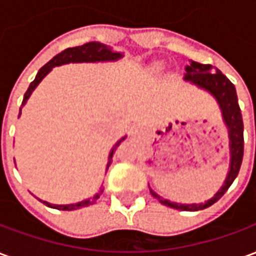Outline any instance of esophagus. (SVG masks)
I'll return each mask as SVG.
<instances>
[{
    "instance_id": "obj_1",
    "label": "esophagus",
    "mask_w": 256,
    "mask_h": 256,
    "mask_svg": "<svg viewBox=\"0 0 256 256\" xmlns=\"http://www.w3.org/2000/svg\"><path fill=\"white\" fill-rule=\"evenodd\" d=\"M138 133V128H136V126H133V128H132V130H130V134H137Z\"/></svg>"
}]
</instances>
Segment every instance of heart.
Returning a JSON list of instances; mask_svg holds the SVG:
<instances>
[{"label":"heart","instance_id":"heart-1","mask_svg":"<svg viewBox=\"0 0 256 256\" xmlns=\"http://www.w3.org/2000/svg\"><path fill=\"white\" fill-rule=\"evenodd\" d=\"M156 67H158V66H156Z\"/></svg>","mask_w":256,"mask_h":256}]
</instances>
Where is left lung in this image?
Listing matches in <instances>:
<instances>
[{"label":"left lung","mask_w":256,"mask_h":256,"mask_svg":"<svg viewBox=\"0 0 256 256\" xmlns=\"http://www.w3.org/2000/svg\"><path fill=\"white\" fill-rule=\"evenodd\" d=\"M185 76L184 80L196 84L200 89L208 92L214 97L216 102L220 104L222 118L225 122L228 132H229V150H230V163H229V172L226 176L224 185L220 186L218 192L215 193L214 198L207 200L206 203L198 204H181L172 203L166 198H160L158 193L150 189L152 196L156 198L162 204L172 208L181 210V211H198L212 206L215 202H218L225 192L229 189L233 181L236 180L237 174L240 172V166L242 162V154H244V126H242V118L238 101H237L236 89L234 84L226 78L220 70L214 68L211 64H200L198 62H190L189 66L185 67Z\"/></svg>","instance_id":"left-lung-1"}]
</instances>
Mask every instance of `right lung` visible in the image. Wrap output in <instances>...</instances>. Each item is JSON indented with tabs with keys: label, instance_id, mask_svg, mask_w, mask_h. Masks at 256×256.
Here are the masks:
<instances>
[{
	"label": "right lung",
	"instance_id": "1",
	"mask_svg": "<svg viewBox=\"0 0 256 256\" xmlns=\"http://www.w3.org/2000/svg\"><path fill=\"white\" fill-rule=\"evenodd\" d=\"M120 58H123L122 53L119 52H114L111 48L106 46V45H102L100 42H88V44H84V45H80V46H75V48H68L66 50H63L62 53H58L56 54L54 58L50 60V62H48L44 67L38 71L36 74V79L32 80L28 86V89L24 93V97H23V102H22V106H24V104L28 100V97L31 96V93L36 90V88L40 84L42 79L46 76L48 74L52 71L53 67H58V66H63V64H68V63H97V62H116ZM20 114H22V108H20L19 112V116ZM126 138V137H123L122 140H119L115 146L112 148V150L110 152V156H108V163H106V170H108V167L111 166L112 163V156H114V150H116L119 144L122 142L123 140ZM104 192V188H100V190L96 193L93 198H86V200H82V202H79V203H74V204H64V206H58V204H50L48 203V202H42L44 204H46L48 207H50V208H56V210H62V211H72V210H78L82 208V207H88L90 204H93L97 200V198H100L101 193Z\"/></svg>",
	"mask_w": 256,
	"mask_h": 256
}]
</instances>
